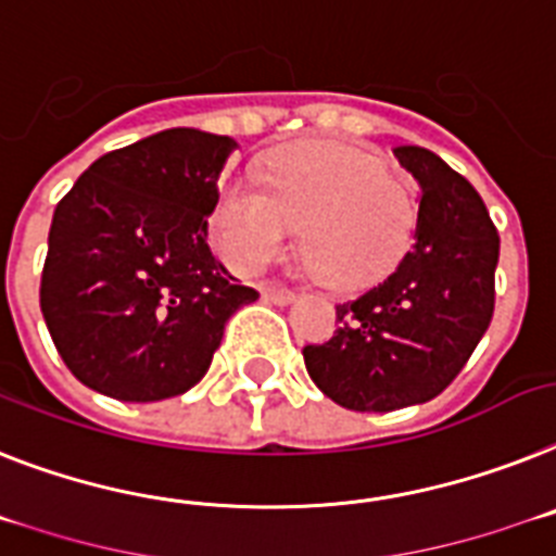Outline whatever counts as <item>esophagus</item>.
Instances as JSON below:
<instances>
[{"label":"esophagus","instance_id":"esophagus-1","mask_svg":"<svg viewBox=\"0 0 556 556\" xmlns=\"http://www.w3.org/2000/svg\"><path fill=\"white\" fill-rule=\"evenodd\" d=\"M263 300L270 305H291L296 300V293L288 291V288H263Z\"/></svg>","mask_w":556,"mask_h":556}]
</instances>
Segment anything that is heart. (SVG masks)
I'll use <instances>...</instances> for the list:
<instances>
[{
    "mask_svg": "<svg viewBox=\"0 0 556 556\" xmlns=\"http://www.w3.org/2000/svg\"><path fill=\"white\" fill-rule=\"evenodd\" d=\"M263 185L228 180L212 228L228 265L254 274L286 254L300 226L305 260L333 288H365L407 254L415 194L379 157L342 143L279 149Z\"/></svg>",
    "mask_w": 556,
    "mask_h": 556,
    "instance_id": "obj_1",
    "label": "heart"
}]
</instances>
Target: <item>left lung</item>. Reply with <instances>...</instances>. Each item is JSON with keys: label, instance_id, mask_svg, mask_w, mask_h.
<instances>
[{"label": "left lung", "instance_id": "obj_1", "mask_svg": "<svg viewBox=\"0 0 556 556\" xmlns=\"http://www.w3.org/2000/svg\"><path fill=\"white\" fill-rule=\"evenodd\" d=\"M393 155L424 191L413 249L384 282L336 305L330 342L302 350L314 384L356 413L444 393L494 314L501 237L475 186L424 147Z\"/></svg>", "mask_w": 556, "mask_h": 556}]
</instances>
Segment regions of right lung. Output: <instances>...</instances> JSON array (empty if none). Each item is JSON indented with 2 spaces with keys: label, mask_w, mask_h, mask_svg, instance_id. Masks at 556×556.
Here are the masks:
<instances>
[{
  "label": "right lung",
  "mask_w": 556,
  "mask_h": 556,
  "mask_svg": "<svg viewBox=\"0 0 556 556\" xmlns=\"http://www.w3.org/2000/svg\"><path fill=\"white\" fill-rule=\"evenodd\" d=\"M228 135L175 127L106 152L55 206L41 314L64 365L118 401L198 384L231 314L260 293L208 249Z\"/></svg>",
  "instance_id": "1"
}]
</instances>
